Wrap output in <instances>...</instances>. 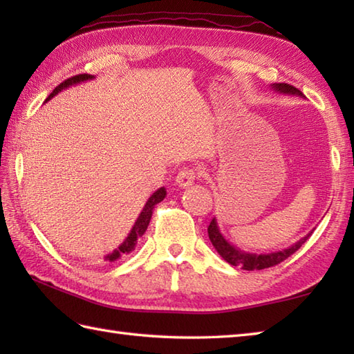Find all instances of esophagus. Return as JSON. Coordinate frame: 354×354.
<instances>
[{
  "instance_id": "1",
  "label": "esophagus",
  "mask_w": 354,
  "mask_h": 354,
  "mask_svg": "<svg viewBox=\"0 0 354 354\" xmlns=\"http://www.w3.org/2000/svg\"><path fill=\"white\" fill-rule=\"evenodd\" d=\"M202 175V169L201 167H185L176 175V184L178 187H190L196 179Z\"/></svg>"
}]
</instances>
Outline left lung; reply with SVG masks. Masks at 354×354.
<instances>
[{
  "mask_svg": "<svg viewBox=\"0 0 354 354\" xmlns=\"http://www.w3.org/2000/svg\"><path fill=\"white\" fill-rule=\"evenodd\" d=\"M272 88L275 89V91L283 93V94L303 95V93L299 91V89H297L295 86H292L289 84H274ZM310 236H312V231L301 240H298L295 245L289 246L288 250L270 252V254H250V252L240 251L239 248L231 245L228 240L222 236V232L219 231V227H217L216 217H213L212 222H209V225H208V237H209V240H212V243L216 248V251L221 254V257L225 261H228L230 265L240 266L245 270H254V269L260 270V269H266V268L278 265V263H281L288 257H290L293 252H297Z\"/></svg>",
  "mask_w": 354,
  "mask_h": 354,
  "instance_id": "1",
  "label": "left lung"
}]
</instances>
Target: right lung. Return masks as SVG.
<instances>
[{"label": "right lung", "instance_id": "right-lung-1", "mask_svg": "<svg viewBox=\"0 0 354 354\" xmlns=\"http://www.w3.org/2000/svg\"><path fill=\"white\" fill-rule=\"evenodd\" d=\"M91 79H94V76H91V74H77V76H73V77H70V79H66L65 82H62L61 85L53 89V93L48 95V99L45 100V102H48V100L51 99V97H55L59 91H62V89H65V88H68V86H71V85H76V84H80V82L91 80ZM164 198H165V189H164V187H161V189H158V190L152 194V196L149 198V201L146 202L145 208H142V212L140 213L137 222H135V225L132 227V230H131V232H129V236H127V237L124 239V242H123L122 245H120L114 252L108 254L104 259L109 260V261H115V260H118L120 257H124V255H127V254L132 252V251L135 250V245H137L138 239H140L142 234H145L147 227H149L150 217H152L155 205L160 204V202H161Z\"/></svg>", "mask_w": 354, "mask_h": 354}]
</instances>
